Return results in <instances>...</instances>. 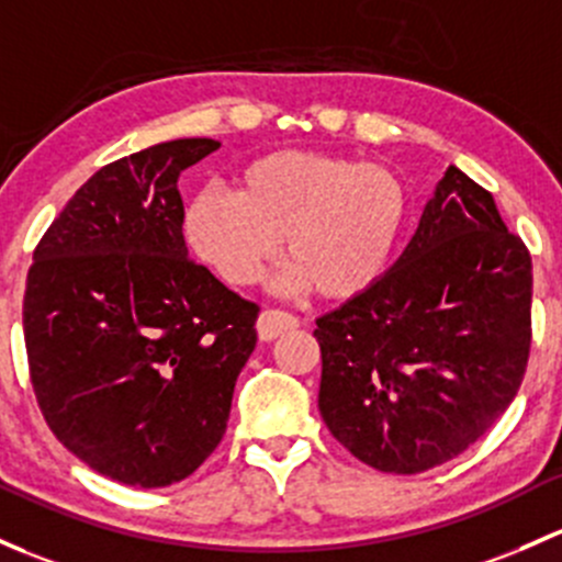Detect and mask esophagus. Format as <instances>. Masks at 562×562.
Instances as JSON below:
<instances>
[{"label": "esophagus", "instance_id": "obj_1", "mask_svg": "<svg viewBox=\"0 0 562 562\" xmlns=\"http://www.w3.org/2000/svg\"><path fill=\"white\" fill-rule=\"evenodd\" d=\"M258 336L263 341L277 339V336L288 334V330L299 328V317L291 315V312H280V310H263L261 317H258Z\"/></svg>", "mask_w": 562, "mask_h": 562}]
</instances>
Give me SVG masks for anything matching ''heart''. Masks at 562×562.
<instances>
[{"mask_svg":"<svg viewBox=\"0 0 562 562\" xmlns=\"http://www.w3.org/2000/svg\"><path fill=\"white\" fill-rule=\"evenodd\" d=\"M406 188L382 164L280 150L239 177V193L199 191L186 212V236L206 266L234 288L252 285L282 241L291 261L285 291L347 301L369 291L398 245Z\"/></svg>","mask_w":562,"mask_h":562,"instance_id":"obj_1","label":"heart"}]
</instances>
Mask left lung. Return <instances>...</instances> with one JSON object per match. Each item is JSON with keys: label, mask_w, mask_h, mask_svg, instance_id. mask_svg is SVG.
<instances>
[{"label": "left lung", "mask_w": 562, "mask_h": 562, "mask_svg": "<svg viewBox=\"0 0 562 562\" xmlns=\"http://www.w3.org/2000/svg\"><path fill=\"white\" fill-rule=\"evenodd\" d=\"M533 271L493 193L450 167L385 277L317 317L328 430L366 465L420 474L469 450L515 401Z\"/></svg>", "instance_id": "8db88e82"}]
</instances>
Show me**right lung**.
Returning <instances> with one entry per match:
<instances>
[{"instance_id":"obj_1","label":"right lung","mask_w":562,"mask_h":562,"mask_svg":"<svg viewBox=\"0 0 562 562\" xmlns=\"http://www.w3.org/2000/svg\"><path fill=\"white\" fill-rule=\"evenodd\" d=\"M221 142L153 145L99 169L29 269L23 336L45 423L132 487L191 476L226 434L258 306L188 258L180 172Z\"/></svg>"}]
</instances>
